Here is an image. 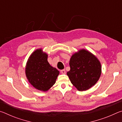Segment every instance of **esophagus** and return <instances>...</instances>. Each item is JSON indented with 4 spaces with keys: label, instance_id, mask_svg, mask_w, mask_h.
<instances>
[{
    "label": "esophagus",
    "instance_id": "obj_1",
    "mask_svg": "<svg viewBox=\"0 0 122 122\" xmlns=\"http://www.w3.org/2000/svg\"><path fill=\"white\" fill-rule=\"evenodd\" d=\"M61 74H66V71H65V69H62V70H61Z\"/></svg>",
    "mask_w": 122,
    "mask_h": 122
}]
</instances>
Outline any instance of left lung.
<instances>
[{
    "instance_id": "8db88e82",
    "label": "left lung",
    "mask_w": 122,
    "mask_h": 122,
    "mask_svg": "<svg viewBox=\"0 0 122 122\" xmlns=\"http://www.w3.org/2000/svg\"><path fill=\"white\" fill-rule=\"evenodd\" d=\"M71 70L67 72L71 83L79 91H85L96 84L101 74V65L89 51L81 49L72 55Z\"/></svg>"
}]
</instances>
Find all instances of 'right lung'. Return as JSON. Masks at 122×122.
Instances as JSON below:
<instances>
[{"instance_id":"right-lung-1","label":"right lung","mask_w":122,"mask_h":122,"mask_svg":"<svg viewBox=\"0 0 122 122\" xmlns=\"http://www.w3.org/2000/svg\"><path fill=\"white\" fill-rule=\"evenodd\" d=\"M47 57L42 49H36L29 57L25 68L29 82L36 89L44 92L55 84L59 74V71L49 65Z\"/></svg>"}]
</instances>
